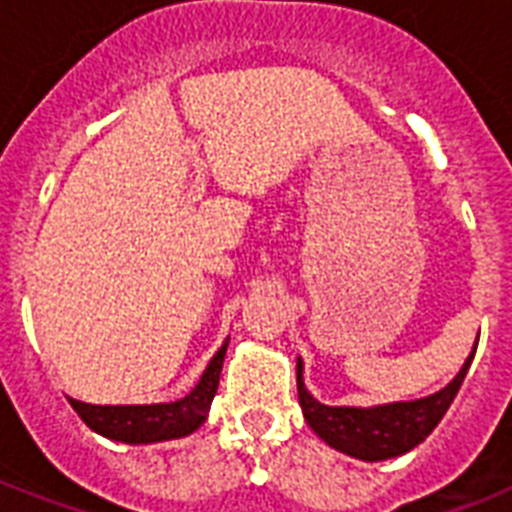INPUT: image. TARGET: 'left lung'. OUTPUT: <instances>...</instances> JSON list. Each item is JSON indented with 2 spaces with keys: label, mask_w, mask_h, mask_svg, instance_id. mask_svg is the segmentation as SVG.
Wrapping results in <instances>:
<instances>
[{
  "label": "left lung",
  "mask_w": 512,
  "mask_h": 512,
  "mask_svg": "<svg viewBox=\"0 0 512 512\" xmlns=\"http://www.w3.org/2000/svg\"><path fill=\"white\" fill-rule=\"evenodd\" d=\"M478 345V342H476ZM476 356V350H473ZM473 356L465 361L460 374L444 390L420 401L404 404L374 406V409H356V406H324L305 390L303 361H297V393L308 425L319 433L329 446L358 457V460L377 462L406 454L433 433L446 409L452 406L460 390Z\"/></svg>",
  "instance_id": "obj_1"
}]
</instances>
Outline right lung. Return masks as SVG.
<instances>
[{
	"label": "right lung",
	"instance_id": "right-lung-1",
	"mask_svg": "<svg viewBox=\"0 0 512 512\" xmlns=\"http://www.w3.org/2000/svg\"><path fill=\"white\" fill-rule=\"evenodd\" d=\"M225 350H228V340L212 356L209 366L201 374L199 385L188 396L172 401V404L95 406L74 401V398H68V401L92 430H98L114 441H124V444H151V441H170V438L188 436L207 420L209 404H212L217 382H220Z\"/></svg>",
	"mask_w": 512,
	"mask_h": 512
}]
</instances>
